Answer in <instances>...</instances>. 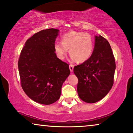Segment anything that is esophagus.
Wrapping results in <instances>:
<instances>
[{"label":"esophagus","instance_id":"1","mask_svg":"<svg viewBox=\"0 0 133 133\" xmlns=\"http://www.w3.org/2000/svg\"><path fill=\"white\" fill-rule=\"evenodd\" d=\"M69 68H70V70L71 72L73 71V68H74V65H70V66H69Z\"/></svg>","mask_w":133,"mask_h":133}]
</instances>
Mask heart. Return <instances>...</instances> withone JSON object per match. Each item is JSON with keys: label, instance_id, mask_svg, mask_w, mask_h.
I'll return each mask as SVG.
<instances>
[{"label": "heart", "instance_id": "heart-1", "mask_svg": "<svg viewBox=\"0 0 133 133\" xmlns=\"http://www.w3.org/2000/svg\"><path fill=\"white\" fill-rule=\"evenodd\" d=\"M71 54L72 60L84 62L91 57L94 50V41L92 36L87 32L71 31L62 36L61 42L54 44V50L57 57L64 59L68 52Z\"/></svg>", "mask_w": 133, "mask_h": 133}]
</instances>
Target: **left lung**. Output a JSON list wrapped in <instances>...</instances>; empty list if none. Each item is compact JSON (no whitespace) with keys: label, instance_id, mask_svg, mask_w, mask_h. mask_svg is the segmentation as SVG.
Listing matches in <instances>:
<instances>
[{"label":"left lung","instance_id":"8db88e82","mask_svg":"<svg viewBox=\"0 0 133 133\" xmlns=\"http://www.w3.org/2000/svg\"><path fill=\"white\" fill-rule=\"evenodd\" d=\"M115 69V59L110 43L102 36H96L91 57L74 67V72L78 78L79 97L91 103L102 99L112 88Z\"/></svg>","mask_w":133,"mask_h":133}]
</instances>
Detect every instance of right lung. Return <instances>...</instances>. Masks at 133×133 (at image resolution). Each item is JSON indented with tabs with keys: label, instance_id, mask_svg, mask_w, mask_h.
Returning <instances> with one entry per match:
<instances>
[{
	"label": "right lung",
	"instance_id": "obj_1",
	"mask_svg": "<svg viewBox=\"0 0 133 133\" xmlns=\"http://www.w3.org/2000/svg\"><path fill=\"white\" fill-rule=\"evenodd\" d=\"M59 31L50 28L34 34L26 41L18 61L22 88L41 104L59 99L63 83L70 74L68 64L57 57L54 50Z\"/></svg>",
	"mask_w": 133,
	"mask_h": 133
}]
</instances>
